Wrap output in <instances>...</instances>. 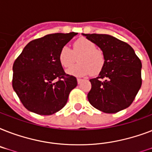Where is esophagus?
I'll return each instance as SVG.
<instances>
[{"label": "esophagus", "mask_w": 152, "mask_h": 152, "mask_svg": "<svg viewBox=\"0 0 152 152\" xmlns=\"http://www.w3.org/2000/svg\"><path fill=\"white\" fill-rule=\"evenodd\" d=\"M81 82H82V79H80V78H77V83H79V84H80V83H81Z\"/></svg>", "instance_id": "obj_1"}]
</instances>
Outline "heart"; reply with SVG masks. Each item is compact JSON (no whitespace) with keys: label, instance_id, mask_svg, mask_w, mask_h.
Returning a JSON list of instances; mask_svg holds the SVG:
<instances>
[{"label":"heart","instance_id":"1","mask_svg":"<svg viewBox=\"0 0 152 152\" xmlns=\"http://www.w3.org/2000/svg\"><path fill=\"white\" fill-rule=\"evenodd\" d=\"M78 64L67 70V73L75 76H85L88 74L97 75L103 69L106 58L104 53L96 48L95 42L85 38H80L74 42L72 50L63 46L59 52L58 59L64 68H69L76 61Z\"/></svg>","mask_w":152,"mask_h":152}]
</instances>
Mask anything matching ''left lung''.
Wrapping results in <instances>:
<instances>
[{"label":"left lung","mask_w":152,"mask_h":152,"mask_svg":"<svg viewBox=\"0 0 152 152\" xmlns=\"http://www.w3.org/2000/svg\"><path fill=\"white\" fill-rule=\"evenodd\" d=\"M101 49L106 63L96 78L91 79L88 101L95 108L114 113L132 104L142 84V64L128 43L109 34H83Z\"/></svg>","instance_id":"8db88e82"}]
</instances>
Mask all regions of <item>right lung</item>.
I'll list each match as a JSON object with an SVG mask.
<instances>
[{
	"label": "right lung",
	"instance_id": "add662e5",
	"mask_svg": "<svg viewBox=\"0 0 152 152\" xmlns=\"http://www.w3.org/2000/svg\"><path fill=\"white\" fill-rule=\"evenodd\" d=\"M77 33H55L32 40L12 67V88L23 105L40 115H51L67 103L76 78L64 72L58 59L61 49Z\"/></svg>",
	"mask_w": 152,
	"mask_h": 152
}]
</instances>
